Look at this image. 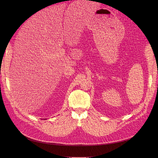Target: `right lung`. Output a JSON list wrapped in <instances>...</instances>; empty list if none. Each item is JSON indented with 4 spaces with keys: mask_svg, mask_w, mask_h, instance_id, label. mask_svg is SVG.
I'll use <instances>...</instances> for the list:
<instances>
[{
    "mask_svg": "<svg viewBox=\"0 0 158 158\" xmlns=\"http://www.w3.org/2000/svg\"><path fill=\"white\" fill-rule=\"evenodd\" d=\"M45 119H46V118H45Z\"/></svg>",
    "mask_w": 158,
    "mask_h": 158,
    "instance_id": "obj_1",
    "label": "right lung"
}]
</instances>
